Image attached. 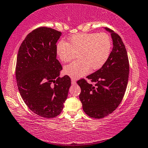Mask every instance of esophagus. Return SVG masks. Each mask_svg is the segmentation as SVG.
Instances as JSON below:
<instances>
[{
	"mask_svg": "<svg viewBox=\"0 0 148 148\" xmlns=\"http://www.w3.org/2000/svg\"><path fill=\"white\" fill-rule=\"evenodd\" d=\"M71 84L73 85H75L76 84V81L74 79H71Z\"/></svg>",
	"mask_w": 148,
	"mask_h": 148,
	"instance_id": "esophagus-1",
	"label": "esophagus"
}]
</instances>
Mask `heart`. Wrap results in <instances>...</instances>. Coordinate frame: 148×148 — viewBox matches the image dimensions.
<instances>
[{"label": "heart", "instance_id": "1", "mask_svg": "<svg viewBox=\"0 0 148 148\" xmlns=\"http://www.w3.org/2000/svg\"><path fill=\"white\" fill-rule=\"evenodd\" d=\"M69 43L60 41L56 45L57 56L68 62L77 53L79 59L64 67V73L72 78H79L92 70L100 69L110 56L112 43L106 33H83L72 36Z\"/></svg>", "mask_w": 148, "mask_h": 148}]
</instances>
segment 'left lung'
Returning a JSON list of instances; mask_svg holds the SVG:
<instances>
[{"mask_svg": "<svg viewBox=\"0 0 148 148\" xmlns=\"http://www.w3.org/2000/svg\"><path fill=\"white\" fill-rule=\"evenodd\" d=\"M104 29L110 33L113 48L106 63L87 77L96 84L83 79L77 82L83 110L94 119L104 118L116 110L125 95L129 73L128 56L122 39L112 30Z\"/></svg>", "mask_w": 148, "mask_h": 148, "instance_id": "8db88e82", "label": "left lung"}]
</instances>
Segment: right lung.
Here are the masks:
<instances>
[{
	"label": "right lung",
	"mask_w": 148,
	"mask_h": 148,
	"mask_svg": "<svg viewBox=\"0 0 148 148\" xmlns=\"http://www.w3.org/2000/svg\"><path fill=\"white\" fill-rule=\"evenodd\" d=\"M61 32L42 27L26 36L18 51L15 75L18 90L30 110L44 118L60 114L71 86L68 75L60 78L56 42Z\"/></svg>",
	"instance_id": "1"
}]
</instances>
